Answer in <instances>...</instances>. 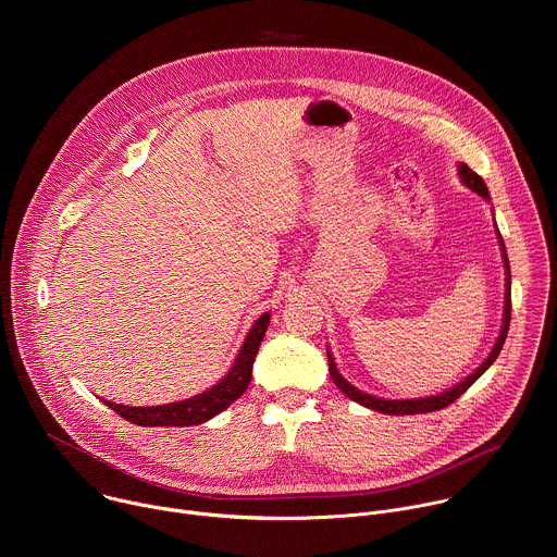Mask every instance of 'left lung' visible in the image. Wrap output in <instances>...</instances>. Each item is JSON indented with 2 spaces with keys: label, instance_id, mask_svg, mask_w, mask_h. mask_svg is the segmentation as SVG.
<instances>
[{
  "label": "left lung",
  "instance_id": "1",
  "mask_svg": "<svg viewBox=\"0 0 557 557\" xmlns=\"http://www.w3.org/2000/svg\"><path fill=\"white\" fill-rule=\"evenodd\" d=\"M458 176H460V183H462L467 189H471L473 194H479V196H481L483 200H487V202L492 200L485 181H483L479 174H475V172H471L465 163H458ZM496 235H498V245H500L503 264H505V308H503L500 335H498V339H496V344H494L490 357H487L479 368H475L471 374H467L460 383L451 385V387L445 389V392H438V394H432V396H419V399H381V396L361 392V389L355 387L348 379H344L342 372L337 370V363H335L333 352L326 350L331 376H333L335 385L348 396L350 401H355V404H359V406H363V408H368V410H374V412H381V414H396V417H401V414L436 412V410H443V408H447L449 404H454V401L458 399V396L498 359V355H500V350H503V344H505V339H507V333H509V322H511V269H509L507 249H505V243H503V235H500L498 226H496Z\"/></svg>",
  "mask_w": 557,
  "mask_h": 557
}]
</instances>
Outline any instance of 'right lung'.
<instances>
[{"mask_svg":"<svg viewBox=\"0 0 557 557\" xmlns=\"http://www.w3.org/2000/svg\"><path fill=\"white\" fill-rule=\"evenodd\" d=\"M271 324V312L260 314L251 331L245 337V344L237 350V357L231 366V370L209 389L202 394L191 396V399H183L176 404H165V406H121L114 401L99 399L110 406L116 414H121L125 421L143 428H185V425H198L222 410H226L235 399L247 392L253 374V361L258 355V348L264 339V333Z\"/></svg>","mask_w":557,"mask_h":557,"instance_id":"1","label":"right lung"}]
</instances>
